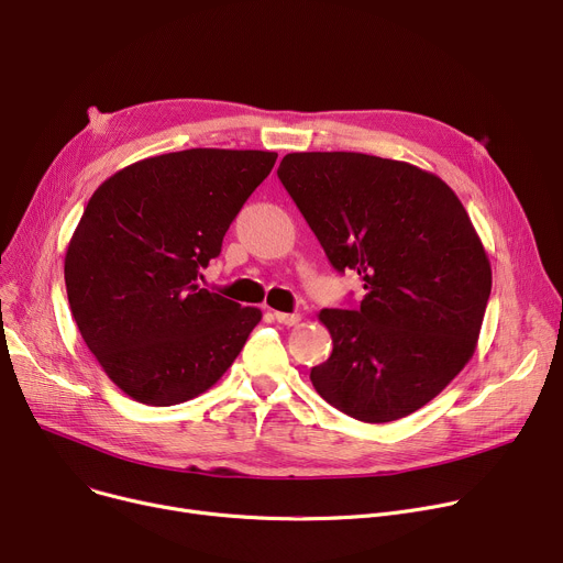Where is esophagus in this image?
Here are the masks:
<instances>
[{
    "label": "esophagus",
    "instance_id": "obj_1",
    "mask_svg": "<svg viewBox=\"0 0 563 563\" xmlns=\"http://www.w3.org/2000/svg\"><path fill=\"white\" fill-rule=\"evenodd\" d=\"M274 319L283 325H296L298 321H301V314H287V312H274Z\"/></svg>",
    "mask_w": 563,
    "mask_h": 563
}]
</instances>
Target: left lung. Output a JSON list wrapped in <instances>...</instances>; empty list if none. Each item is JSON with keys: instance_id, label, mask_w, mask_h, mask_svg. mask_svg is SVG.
I'll use <instances>...</instances> for the list:
<instances>
[{"instance_id": "1", "label": "left lung", "mask_w": 563, "mask_h": 563, "mask_svg": "<svg viewBox=\"0 0 563 563\" xmlns=\"http://www.w3.org/2000/svg\"><path fill=\"white\" fill-rule=\"evenodd\" d=\"M278 178L330 265L364 283L355 310H321L330 357L319 396L364 423L417 411L473 357L492 294L489 255L437 174L353 154H287Z\"/></svg>"}]
</instances>
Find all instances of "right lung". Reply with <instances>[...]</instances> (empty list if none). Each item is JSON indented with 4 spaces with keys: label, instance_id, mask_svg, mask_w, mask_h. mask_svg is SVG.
I'll list each match as a JSON object with an SVG mask.
<instances>
[{
    "label": "right lung",
    "instance_id": "1",
    "mask_svg": "<svg viewBox=\"0 0 563 563\" xmlns=\"http://www.w3.org/2000/svg\"><path fill=\"white\" fill-rule=\"evenodd\" d=\"M276 158L185 148L115 172L90 197L65 253L67 301L86 346L133 400L201 396L262 319L199 276Z\"/></svg>",
    "mask_w": 563,
    "mask_h": 563
}]
</instances>
